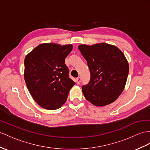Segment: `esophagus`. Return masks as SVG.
Segmentation results:
<instances>
[{"mask_svg": "<svg viewBox=\"0 0 150 150\" xmlns=\"http://www.w3.org/2000/svg\"><path fill=\"white\" fill-rule=\"evenodd\" d=\"M81 78L80 77H78L76 78V83H77L78 84H80V83H81Z\"/></svg>", "mask_w": 150, "mask_h": 150, "instance_id": "obj_1", "label": "esophagus"}]
</instances>
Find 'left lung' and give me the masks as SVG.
I'll return each mask as SVG.
<instances>
[{"mask_svg":"<svg viewBox=\"0 0 150 150\" xmlns=\"http://www.w3.org/2000/svg\"><path fill=\"white\" fill-rule=\"evenodd\" d=\"M87 61L90 82L82 86L86 99L96 106H104L117 99L125 88L129 66L117 47L106 43L78 46Z\"/></svg>","mask_w":150,"mask_h":150,"instance_id":"8db88e82","label":"left lung"}]
</instances>
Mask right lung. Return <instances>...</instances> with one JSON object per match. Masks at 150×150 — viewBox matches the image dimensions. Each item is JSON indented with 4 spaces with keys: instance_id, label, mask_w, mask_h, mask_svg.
Instances as JSON below:
<instances>
[{
    "instance_id": "right-lung-1",
    "label": "right lung",
    "mask_w": 150,
    "mask_h": 150,
    "mask_svg": "<svg viewBox=\"0 0 150 150\" xmlns=\"http://www.w3.org/2000/svg\"><path fill=\"white\" fill-rule=\"evenodd\" d=\"M72 50V45L44 43L25 57V81L32 97L42 108L49 110L60 108L75 85L65 64Z\"/></svg>"
}]
</instances>
